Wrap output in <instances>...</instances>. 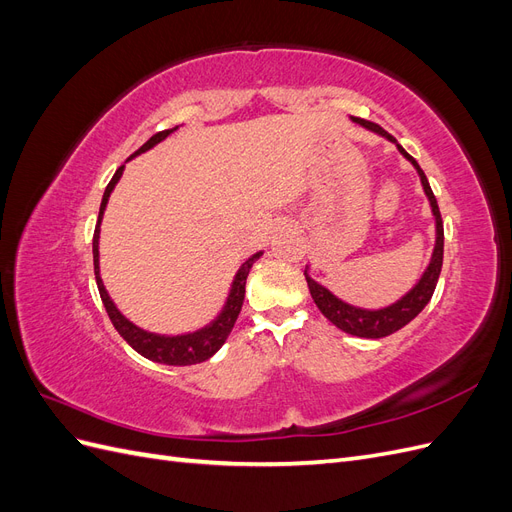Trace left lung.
<instances>
[{
  "instance_id": "obj_1",
  "label": "left lung",
  "mask_w": 512,
  "mask_h": 512,
  "mask_svg": "<svg viewBox=\"0 0 512 512\" xmlns=\"http://www.w3.org/2000/svg\"><path fill=\"white\" fill-rule=\"evenodd\" d=\"M354 123H359L361 128L374 132L382 138H386L389 143H395L397 151L404 156L421 177V185H423V192L429 200V207H431V215H433V222H436V243H433V252L431 258L427 262V267L423 271V275L418 277V282L404 294V297H399L395 303L391 305H384V307H376V309H369V307H361V305H352L348 301H344L342 297H337L333 294L327 286H322L320 282H316L312 275H309V265L305 267V280L309 286V292H312V299L316 303V307L322 312V316L327 318L329 322H333L339 331H344L348 335H356V337H367V339H380L391 335L399 329H404L410 320H414L418 314L423 312V307L429 303L433 290H436L438 284V277L442 271V258H444V226H442V215L438 209V200L431 192V185L423 173V168L418 166V162L410 156V153L401 147L395 138L384 132L380 126L359 117H350Z\"/></svg>"
}]
</instances>
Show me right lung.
<instances>
[{
	"instance_id": "right-lung-1",
	"label": "right lung",
	"mask_w": 512,
	"mask_h": 512,
	"mask_svg": "<svg viewBox=\"0 0 512 512\" xmlns=\"http://www.w3.org/2000/svg\"><path fill=\"white\" fill-rule=\"evenodd\" d=\"M177 128H170V130H164V132H158L153 134L149 141L134 151L132 156L126 160L130 162L132 158L141 156V153L149 151L156 147L158 143H162L166 136L173 134ZM123 168H126V164H121L117 168V173L113 175V179L108 181L106 190H104V196H102V203H100V213H98V224H96V230H94V271H96V284H98V290H100V297H102V303L106 307V314L108 318H111L113 327L117 329V333L126 339V342L138 352L143 354L145 359L153 361V363H164V365H196V363H203L207 359H211V356L218 352L224 342L228 339L232 327H235V322L239 318V312H241V305H243V299H245V280L247 275H250V269L254 262L265 254V252H256L252 254L250 258H247L243 265L239 267V271L235 273V277H232V284H230V290L226 294V301L222 305V309L218 312V316H215L211 322H207L205 327H200L196 331H190V333H179V335H162V333H151V331H145L141 327H136V324L132 320H128L126 316H123L115 301L111 299V294H108L104 282H102V275H100V224H102V218H104V211H106V205H108V198H111L115 185L119 183L121 175H123Z\"/></svg>"
}]
</instances>
